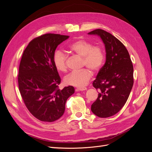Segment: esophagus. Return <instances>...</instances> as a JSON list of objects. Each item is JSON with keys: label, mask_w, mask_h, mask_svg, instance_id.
I'll list each match as a JSON object with an SVG mask.
<instances>
[{"label": "esophagus", "mask_w": 152, "mask_h": 152, "mask_svg": "<svg viewBox=\"0 0 152 152\" xmlns=\"http://www.w3.org/2000/svg\"><path fill=\"white\" fill-rule=\"evenodd\" d=\"M87 89L86 87H80V88H77L76 89V92H79V91H86Z\"/></svg>", "instance_id": "esophagus-1"}]
</instances>
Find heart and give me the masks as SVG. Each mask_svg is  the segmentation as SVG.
<instances>
[{"instance_id": "obj_1", "label": "heart", "mask_w": 152, "mask_h": 152, "mask_svg": "<svg viewBox=\"0 0 152 152\" xmlns=\"http://www.w3.org/2000/svg\"><path fill=\"white\" fill-rule=\"evenodd\" d=\"M68 49L73 54L83 59V65L93 72H97L102 67L104 61V54L99 47H93V44L85 40H77L69 45ZM53 63L59 72H65L67 69V57L61 50L55 51ZM92 73L89 69L80 72H73L64 78V82L68 86L77 87L85 86L91 79Z\"/></svg>"}]
</instances>
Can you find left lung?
Instances as JSON below:
<instances>
[{
    "label": "left lung",
    "instance_id": "obj_1",
    "mask_svg": "<svg viewBox=\"0 0 152 152\" xmlns=\"http://www.w3.org/2000/svg\"><path fill=\"white\" fill-rule=\"evenodd\" d=\"M88 34L99 36L105 47V63L93 83L99 94L91 111L107 118L115 115L126 104L134 83L133 65L127 49L115 37L102 29Z\"/></svg>",
    "mask_w": 152,
    "mask_h": 152
}]
</instances>
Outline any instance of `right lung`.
Instances as JSON below:
<instances>
[{
  "mask_svg": "<svg viewBox=\"0 0 152 152\" xmlns=\"http://www.w3.org/2000/svg\"><path fill=\"white\" fill-rule=\"evenodd\" d=\"M69 36L47 34L32 40L21 59L18 86L29 112L39 120L51 122L65 112L67 99L75 93L74 87L58 89L61 79L53 63L58 45Z\"/></svg>",
  "mask_w": 152,
  "mask_h": 152,
  "instance_id": "obj_1",
  "label": "right lung"
}]
</instances>
